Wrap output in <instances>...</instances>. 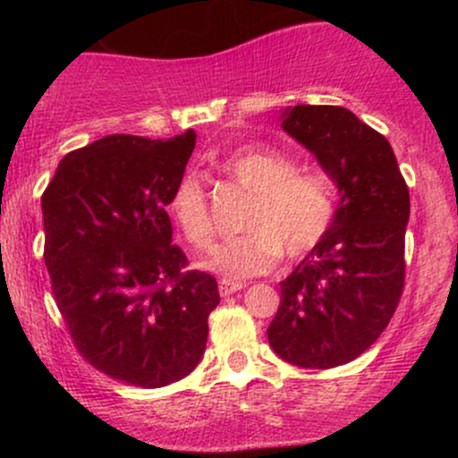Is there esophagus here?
Returning a JSON list of instances; mask_svg holds the SVG:
<instances>
[{
    "label": "esophagus",
    "mask_w": 458,
    "mask_h": 458,
    "mask_svg": "<svg viewBox=\"0 0 458 458\" xmlns=\"http://www.w3.org/2000/svg\"><path fill=\"white\" fill-rule=\"evenodd\" d=\"M243 286H245L243 282L222 280V282H219V295H222V297H230V295H234V293H239Z\"/></svg>",
    "instance_id": "esophagus-1"
}]
</instances>
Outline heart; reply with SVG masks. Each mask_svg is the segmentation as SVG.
I'll return each mask as SVG.
<instances>
[{
  "label": "heart",
  "mask_w": 458,
  "mask_h": 458,
  "mask_svg": "<svg viewBox=\"0 0 458 458\" xmlns=\"http://www.w3.org/2000/svg\"><path fill=\"white\" fill-rule=\"evenodd\" d=\"M217 167L251 191L241 224L245 233L219 245L204 262L224 280L241 282L267 273L282 251L288 259H297L327 234L335 202L334 187L323 174L297 170L291 157L265 146L236 148L222 157ZM165 208L187 243L198 250L211 247L207 193L196 176L187 174L176 182Z\"/></svg>",
  "instance_id": "obj_1"
}]
</instances>
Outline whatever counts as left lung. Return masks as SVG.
<instances>
[{
    "label": "left lung",
    "instance_id": "obj_1",
    "mask_svg": "<svg viewBox=\"0 0 458 458\" xmlns=\"http://www.w3.org/2000/svg\"><path fill=\"white\" fill-rule=\"evenodd\" d=\"M282 129L317 157L338 189L327 234L280 282L267 335L293 366L353 361L390 323L404 284L409 189L390 141L335 105H295Z\"/></svg>",
    "mask_w": 458,
    "mask_h": 458
}]
</instances>
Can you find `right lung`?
<instances>
[{"label": "right lung", "mask_w": 458, "mask_h": 458, "mask_svg": "<svg viewBox=\"0 0 458 458\" xmlns=\"http://www.w3.org/2000/svg\"><path fill=\"white\" fill-rule=\"evenodd\" d=\"M196 146L107 135L57 165L43 193L45 265L57 310L79 353L112 379L163 387L199 364L213 276L187 271L165 213Z\"/></svg>", "instance_id": "1"}]
</instances>
